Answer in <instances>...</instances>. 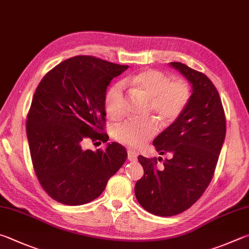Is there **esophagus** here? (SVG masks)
<instances>
[{"label": "esophagus", "instance_id": "34e87169", "mask_svg": "<svg viewBox=\"0 0 249 249\" xmlns=\"http://www.w3.org/2000/svg\"><path fill=\"white\" fill-rule=\"evenodd\" d=\"M137 157H138V153L134 150H128L127 151V158L129 161H135L137 160Z\"/></svg>", "mask_w": 249, "mask_h": 249}]
</instances>
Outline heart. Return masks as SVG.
<instances>
[{"label": "heart", "instance_id": "heart-1", "mask_svg": "<svg viewBox=\"0 0 249 249\" xmlns=\"http://www.w3.org/2000/svg\"><path fill=\"white\" fill-rule=\"evenodd\" d=\"M125 83L132 85L138 91L150 99L149 112L155 114L161 125L173 123L187 107L191 92L185 81L170 80L168 76L156 70H146L130 76ZM106 109L113 120L125 114V97L123 85L116 84L106 96ZM157 133V123L153 120H128L117 124L113 136L117 142L132 148H138L148 142Z\"/></svg>", "mask_w": 249, "mask_h": 249}]
</instances>
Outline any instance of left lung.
Wrapping results in <instances>:
<instances>
[{"label":"left lung","mask_w":249,"mask_h":249,"mask_svg":"<svg viewBox=\"0 0 249 249\" xmlns=\"http://www.w3.org/2000/svg\"><path fill=\"white\" fill-rule=\"evenodd\" d=\"M170 65L189 81L192 96L178 119L153 140L157 151L171 158L159 166L161 157L139 156L143 176L135 185L139 205L161 216L178 214L199 199L213 176L227 130L222 102L212 81L183 63Z\"/></svg>","instance_id":"left-lung-1"}]
</instances>
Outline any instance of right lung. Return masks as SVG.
Returning <instances> with one entry per match:
<instances>
[{"label":"right lung","instance_id":"add662e5","mask_svg":"<svg viewBox=\"0 0 249 249\" xmlns=\"http://www.w3.org/2000/svg\"><path fill=\"white\" fill-rule=\"evenodd\" d=\"M127 69L78 55L53 67L38 85L27 116V138L36 175L54 200L69 206L92 201L125 162L127 152L117 142L97 151L83 146L88 139H109L101 132L107 88Z\"/></svg>","mask_w":249,"mask_h":249}]
</instances>
